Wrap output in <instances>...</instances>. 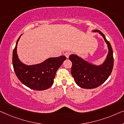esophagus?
Here are the masks:
<instances>
[{
    "instance_id": "34e87169",
    "label": "esophagus",
    "mask_w": 124,
    "mask_h": 124,
    "mask_svg": "<svg viewBox=\"0 0 124 124\" xmlns=\"http://www.w3.org/2000/svg\"><path fill=\"white\" fill-rule=\"evenodd\" d=\"M70 55V52H68V51L66 52L64 54V55L67 58H68L69 56V55Z\"/></svg>"
}]
</instances>
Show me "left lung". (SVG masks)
Segmentation results:
<instances>
[{
	"label": "left lung",
	"mask_w": 124,
	"mask_h": 124,
	"mask_svg": "<svg viewBox=\"0 0 124 124\" xmlns=\"http://www.w3.org/2000/svg\"><path fill=\"white\" fill-rule=\"evenodd\" d=\"M93 32H99L107 44L108 53L103 64L99 66L93 65L76 55H71L69 57L72 62L71 74L74 81L84 89H94L101 86L109 77L113 67V50L109 42L99 30H95Z\"/></svg>",
	"instance_id": "8db88e82"
}]
</instances>
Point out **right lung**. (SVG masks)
Listing matches in <instances>:
<instances>
[{
	"label": "right lung",
	"mask_w": 124,
	"mask_h": 124,
	"mask_svg": "<svg viewBox=\"0 0 124 124\" xmlns=\"http://www.w3.org/2000/svg\"><path fill=\"white\" fill-rule=\"evenodd\" d=\"M21 35L13 51L12 64L15 74L21 82L30 89L35 90L48 89L53 84L57 70L67 57L65 56L50 57L40 64L25 65L21 62L17 54V46Z\"/></svg>",
	"instance_id": "add662e5"
}]
</instances>
